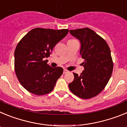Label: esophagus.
I'll return each mask as SVG.
<instances>
[{
  "instance_id": "obj_1",
  "label": "esophagus",
  "mask_w": 127,
  "mask_h": 127,
  "mask_svg": "<svg viewBox=\"0 0 127 127\" xmlns=\"http://www.w3.org/2000/svg\"><path fill=\"white\" fill-rule=\"evenodd\" d=\"M67 72H68V70H66V69H64V74H66L67 73Z\"/></svg>"
}]
</instances>
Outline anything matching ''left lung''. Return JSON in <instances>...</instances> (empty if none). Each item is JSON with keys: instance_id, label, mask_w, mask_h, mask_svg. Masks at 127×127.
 <instances>
[{"instance_id": "left-lung-1", "label": "left lung", "mask_w": 127, "mask_h": 127, "mask_svg": "<svg viewBox=\"0 0 127 127\" xmlns=\"http://www.w3.org/2000/svg\"><path fill=\"white\" fill-rule=\"evenodd\" d=\"M81 42L80 55L85 70L69 84L71 92L83 99L92 98L104 90L111 76L113 62L111 50L103 38L88 28L70 30Z\"/></svg>"}]
</instances>
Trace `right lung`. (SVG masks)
Wrapping results in <instances>:
<instances>
[{"mask_svg":"<svg viewBox=\"0 0 127 127\" xmlns=\"http://www.w3.org/2000/svg\"><path fill=\"white\" fill-rule=\"evenodd\" d=\"M68 32L67 29L36 28L18 42L14 51V70L21 85L29 92L43 95L53 90L64 70L50 67L45 58Z\"/></svg>","mask_w":127,"mask_h":127,"instance_id":"obj_1","label":"right lung"}]
</instances>
